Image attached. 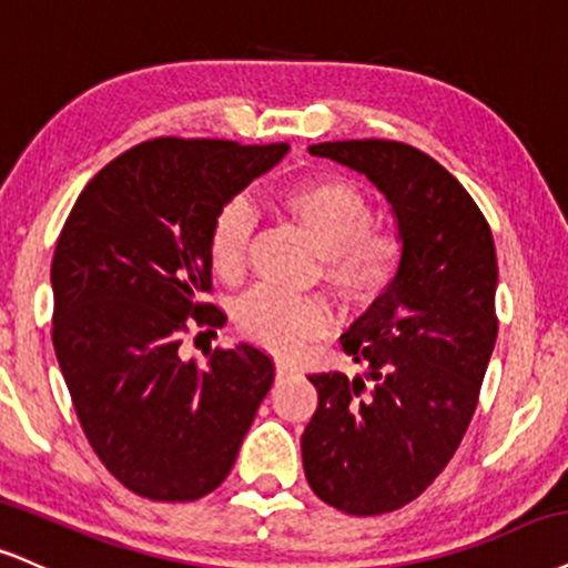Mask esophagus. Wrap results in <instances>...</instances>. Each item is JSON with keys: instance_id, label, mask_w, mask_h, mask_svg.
<instances>
[{"instance_id": "obj_1", "label": "esophagus", "mask_w": 568, "mask_h": 568, "mask_svg": "<svg viewBox=\"0 0 568 568\" xmlns=\"http://www.w3.org/2000/svg\"><path fill=\"white\" fill-rule=\"evenodd\" d=\"M275 371H277V375H288V373H293V365H291V362H285V359H277Z\"/></svg>"}]
</instances>
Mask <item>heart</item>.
I'll return each mask as SVG.
<instances>
[{"instance_id": "1", "label": "heart", "mask_w": 568, "mask_h": 568, "mask_svg": "<svg viewBox=\"0 0 568 568\" xmlns=\"http://www.w3.org/2000/svg\"><path fill=\"white\" fill-rule=\"evenodd\" d=\"M277 206L306 230L320 248V270L341 298L371 304L399 275L405 243L399 232L373 222V203L352 182L312 176L280 190ZM251 237V211L232 197L209 227V262L219 277L243 272ZM235 323L245 338L277 354L298 352L331 325V306L317 293H288L270 285L251 288L235 304Z\"/></svg>"}]
</instances>
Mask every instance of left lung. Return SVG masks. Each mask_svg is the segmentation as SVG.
<instances>
[{
    "mask_svg": "<svg viewBox=\"0 0 568 568\" xmlns=\"http://www.w3.org/2000/svg\"><path fill=\"white\" fill-rule=\"evenodd\" d=\"M310 153L357 169L386 195L405 258L341 336L365 378L310 375L320 402L302 436L304 474L341 514H392L453 460L479 405L497 338L495 241L468 190L418 148L344 140Z\"/></svg>",
    "mask_w": 568,
    "mask_h": 568,
    "instance_id": "1",
    "label": "left lung"
}]
</instances>
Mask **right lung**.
I'll use <instances>...</instances> for the list:
<instances>
[{
  "label": "right lung",
  "instance_id": "add662e5",
  "mask_svg": "<svg viewBox=\"0 0 568 568\" xmlns=\"http://www.w3.org/2000/svg\"><path fill=\"white\" fill-rule=\"evenodd\" d=\"M288 142L159 136L89 180L52 256V344L81 428L129 491L190 503L227 479L275 381L251 344L184 362L187 333L216 336L211 219Z\"/></svg>",
  "mask_w": 568,
  "mask_h": 568
}]
</instances>
